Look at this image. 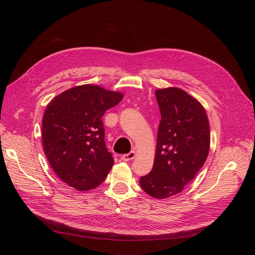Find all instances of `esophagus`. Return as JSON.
<instances>
[{"instance_id": "1", "label": "esophagus", "mask_w": 255, "mask_h": 255, "mask_svg": "<svg viewBox=\"0 0 255 255\" xmlns=\"http://www.w3.org/2000/svg\"><path fill=\"white\" fill-rule=\"evenodd\" d=\"M134 157H135V152H134V151H131V152L127 153V154L122 155V156H121V159H122L123 161H130V160H132Z\"/></svg>"}]
</instances>
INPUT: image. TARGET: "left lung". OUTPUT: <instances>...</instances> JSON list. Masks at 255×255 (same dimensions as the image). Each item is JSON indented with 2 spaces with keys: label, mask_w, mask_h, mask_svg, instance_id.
Returning <instances> with one entry per match:
<instances>
[{
  "label": "left lung",
  "mask_w": 255,
  "mask_h": 255,
  "mask_svg": "<svg viewBox=\"0 0 255 255\" xmlns=\"http://www.w3.org/2000/svg\"><path fill=\"white\" fill-rule=\"evenodd\" d=\"M161 120L152 170L140 177V187L155 199L181 191L204 165L210 150V127L202 104L175 87L155 91Z\"/></svg>",
  "instance_id": "1"
}]
</instances>
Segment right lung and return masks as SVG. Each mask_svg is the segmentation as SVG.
Wrapping results in <instances>:
<instances>
[{
	"label": "right lung",
	"instance_id": "right-lung-1",
	"mask_svg": "<svg viewBox=\"0 0 255 255\" xmlns=\"http://www.w3.org/2000/svg\"><path fill=\"white\" fill-rule=\"evenodd\" d=\"M124 95L95 85L68 89L47 105L42 144L56 175L78 191L99 187L114 164L101 118Z\"/></svg>",
	"mask_w": 255,
	"mask_h": 255
}]
</instances>
